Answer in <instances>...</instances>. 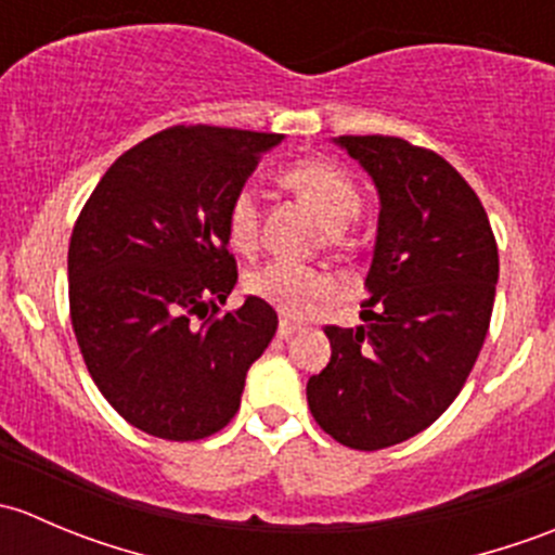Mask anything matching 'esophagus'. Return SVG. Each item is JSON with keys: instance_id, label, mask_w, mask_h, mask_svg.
I'll list each match as a JSON object with an SVG mask.
<instances>
[{"instance_id": "esophagus-1", "label": "esophagus", "mask_w": 555, "mask_h": 555, "mask_svg": "<svg viewBox=\"0 0 555 555\" xmlns=\"http://www.w3.org/2000/svg\"><path fill=\"white\" fill-rule=\"evenodd\" d=\"M298 330H300V324H298V322H293V319H282V322H279V330H276V335H279V338H284V340H287L289 335H293V333H298Z\"/></svg>"}]
</instances>
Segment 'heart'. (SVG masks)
Instances as JSON below:
<instances>
[{
  "label": "heart",
  "mask_w": 555,
  "mask_h": 555,
  "mask_svg": "<svg viewBox=\"0 0 555 555\" xmlns=\"http://www.w3.org/2000/svg\"><path fill=\"white\" fill-rule=\"evenodd\" d=\"M279 182L289 193L298 195L330 233L344 231L360 211L362 195L354 179L327 160H298L279 173ZM225 231L233 249L249 251L255 246L257 206L246 190H238L228 204ZM246 289L282 313L304 317L306 311L333 295V282L313 268L295 266L287 260H271L246 276Z\"/></svg>",
  "instance_id": "1"
}]
</instances>
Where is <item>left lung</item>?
Returning a JSON list of instances; mask_svg holds the SVG:
<instances>
[{"label": "left lung", "mask_w": 555, "mask_h": 555, "mask_svg": "<svg viewBox=\"0 0 555 555\" xmlns=\"http://www.w3.org/2000/svg\"><path fill=\"white\" fill-rule=\"evenodd\" d=\"M382 201L360 327L327 324L311 416L338 443L378 451L456 400L489 333L500 255L475 190L449 160L400 137H338Z\"/></svg>", "instance_id": "left-lung-1"}]
</instances>
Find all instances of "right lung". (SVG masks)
Instances as JSON below:
<instances>
[{
  "label": "right lung",
  "mask_w": 555,
  "mask_h": 555,
  "mask_svg": "<svg viewBox=\"0 0 555 555\" xmlns=\"http://www.w3.org/2000/svg\"><path fill=\"white\" fill-rule=\"evenodd\" d=\"M282 133L173 126L106 169L69 242V313L88 373L142 433L201 440L242 405L276 311L238 282L225 211Z\"/></svg>",
  "instance_id": "right-lung-1"
}]
</instances>
